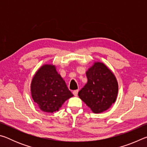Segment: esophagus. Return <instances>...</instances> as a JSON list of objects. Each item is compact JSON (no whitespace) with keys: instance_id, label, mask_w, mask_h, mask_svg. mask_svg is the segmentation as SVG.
<instances>
[{"instance_id":"esophagus-1","label":"esophagus","mask_w":147,"mask_h":147,"mask_svg":"<svg viewBox=\"0 0 147 147\" xmlns=\"http://www.w3.org/2000/svg\"><path fill=\"white\" fill-rule=\"evenodd\" d=\"M73 94L74 96H78V90H74V91H73Z\"/></svg>"}]
</instances>
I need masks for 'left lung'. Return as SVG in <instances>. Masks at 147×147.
I'll list each match as a JSON object with an SVG mask.
<instances>
[{
	"mask_svg": "<svg viewBox=\"0 0 147 147\" xmlns=\"http://www.w3.org/2000/svg\"><path fill=\"white\" fill-rule=\"evenodd\" d=\"M86 73L88 82L78 92L80 98L94 113L108 110L118 94L119 85L115 74L100 61L94 62Z\"/></svg>",
	"mask_w": 147,
	"mask_h": 147,
	"instance_id": "8db88e82",
	"label": "left lung"
}]
</instances>
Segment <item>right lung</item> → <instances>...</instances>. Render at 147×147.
<instances>
[{"label": "right lung", "mask_w": 147, "mask_h": 147, "mask_svg": "<svg viewBox=\"0 0 147 147\" xmlns=\"http://www.w3.org/2000/svg\"><path fill=\"white\" fill-rule=\"evenodd\" d=\"M30 91L32 99L41 111L53 113L73 94L53 64H44L32 79Z\"/></svg>", "instance_id": "add662e5"}]
</instances>
